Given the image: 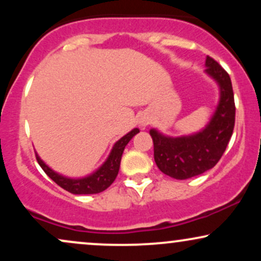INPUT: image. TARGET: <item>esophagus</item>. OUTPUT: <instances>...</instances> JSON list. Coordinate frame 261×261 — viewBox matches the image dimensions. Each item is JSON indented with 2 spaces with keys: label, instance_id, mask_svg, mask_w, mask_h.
I'll return each mask as SVG.
<instances>
[{
  "label": "esophagus",
  "instance_id": "esophagus-1",
  "mask_svg": "<svg viewBox=\"0 0 261 261\" xmlns=\"http://www.w3.org/2000/svg\"><path fill=\"white\" fill-rule=\"evenodd\" d=\"M149 122H151V119H149V116L147 115V114H143V115L140 116V119H139L140 127L145 128L149 124Z\"/></svg>",
  "mask_w": 261,
  "mask_h": 261
}]
</instances>
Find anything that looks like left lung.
I'll return each instance as SVG.
<instances>
[{
	"instance_id": "obj_1",
	"label": "left lung",
	"mask_w": 261,
	"mask_h": 261,
	"mask_svg": "<svg viewBox=\"0 0 261 261\" xmlns=\"http://www.w3.org/2000/svg\"><path fill=\"white\" fill-rule=\"evenodd\" d=\"M205 72L220 89V99L202 130L185 136L172 137L155 128L149 130L154 148V162L164 174L179 180L193 178L214 168L226 151L236 119L234 97L228 73L207 56Z\"/></svg>"
}]
</instances>
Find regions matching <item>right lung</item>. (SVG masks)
Masks as SVG:
<instances>
[{
    "label": "right lung",
    "instance_id": "right-lung-1",
    "mask_svg": "<svg viewBox=\"0 0 261 261\" xmlns=\"http://www.w3.org/2000/svg\"><path fill=\"white\" fill-rule=\"evenodd\" d=\"M139 128H134L130 133H127L125 136H122L120 140L116 141L114 143L112 151H110L109 155L104 162L103 164L97 170L91 173V174L82 176V178H70V176H65L62 174H59L58 172L50 168L45 162L39 157L38 153L37 161L39 166L43 168V170L46 173L50 179H53L59 187H61L65 190L70 191L71 194H76V195H88V194H98L104 191L113 181L115 180L116 175L119 173V168H120V161L122 152H124L125 146L127 145L130 141L136 134H139Z\"/></svg>",
    "mask_w": 261,
    "mask_h": 261
}]
</instances>
